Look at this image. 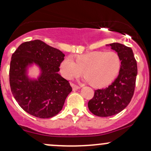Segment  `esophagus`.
<instances>
[{
	"mask_svg": "<svg viewBox=\"0 0 151 151\" xmlns=\"http://www.w3.org/2000/svg\"><path fill=\"white\" fill-rule=\"evenodd\" d=\"M71 86H72V88H73V91H76V90H78V89H80V88H81L79 87V86H76V85L73 84V83H71Z\"/></svg>",
	"mask_w": 151,
	"mask_h": 151,
	"instance_id": "1",
	"label": "esophagus"
}]
</instances>
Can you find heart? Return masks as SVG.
Listing matches in <instances>:
<instances>
[{"mask_svg": "<svg viewBox=\"0 0 151 151\" xmlns=\"http://www.w3.org/2000/svg\"><path fill=\"white\" fill-rule=\"evenodd\" d=\"M121 60L114 51H93L78 55L76 61L72 57L63 59L60 65V73L68 80L83 73L86 81L95 88L108 86L119 73Z\"/></svg>", "mask_w": 151, "mask_h": 151, "instance_id": "b5f03b06", "label": "heart"}]
</instances>
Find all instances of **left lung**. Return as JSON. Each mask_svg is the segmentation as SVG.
<instances>
[{
  "mask_svg": "<svg viewBox=\"0 0 151 151\" xmlns=\"http://www.w3.org/2000/svg\"><path fill=\"white\" fill-rule=\"evenodd\" d=\"M118 53L121 67L117 78L107 88L95 91L88 106L91 113L99 117L118 114L127 107L135 91L138 73L137 63L132 49L118 43L106 45Z\"/></svg>",
  "mask_w": 151,
  "mask_h": 151,
  "instance_id": "8db88e82",
  "label": "left lung"
}]
</instances>
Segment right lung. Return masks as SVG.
Segmentation results:
<instances>
[{
    "label": "right lung",
    "instance_id": "right-lung-1",
    "mask_svg": "<svg viewBox=\"0 0 151 151\" xmlns=\"http://www.w3.org/2000/svg\"><path fill=\"white\" fill-rule=\"evenodd\" d=\"M63 53L40 40L23 43L13 53L9 79L11 92L18 105L40 118L53 117L62 110L72 88L58 73ZM33 64L41 70L37 79H30L27 68Z\"/></svg>",
    "mask_w": 151,
    "mask_h": 151
}]
</instances>
